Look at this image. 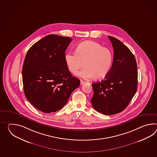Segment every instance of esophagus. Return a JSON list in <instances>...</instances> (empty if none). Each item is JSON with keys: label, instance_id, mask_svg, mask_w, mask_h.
I'll return each instance as SVG.
<instances>
[{"label": "esophagus", "instance_id": "esophagus-1", "mask_svg": "<svg viewBox=\"0 0 157 157\" xmlns=\"http://www.w3.org/2000/svg\"><path fill=\"white\" fill-rule=\"evenodd\" d=\"M86 83V82H84L83 80H80V84L83 85L84 84Z\"/></svg>", "mask_w": 157, "mask_h": 157}]
</instances>
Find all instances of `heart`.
Returning a JSON list of instances; mask_svg holds the SVG:
<instances>
[{
  "instance_id": "1",
  "label": "heart",
  "mask_w": 157,
  "mask_h": 157,
  "mask_svg": "<svg viewBox=\"0 0 157 157\" xmlns=\"http://www.w3.org/2000/svg\"><path fill=\"white\" fill-rule=\"evenodd\" d=\"M65 59L71 73H77L83 66L85 68L78 74L84 79H101L106 77L112 67L113 54L110 49L103 47L96 42L86 40L80 43L75 53H66Z\"/></svg>"
}]
</instances>
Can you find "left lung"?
<instances>
[{"mask_svg":"<svg viewBox=\"0 0 157 157\" xmlns=\"http://www.w3.org/2000/svg\"><path fill=\"white\" fill-rule=\"evenodd\" d=\"M114 48L112 67L104 80L92 84L94 108L105 115L122 112L136 94L137 66L129 48L119 40L109 36Z\"/></svg>","mask_w":157,"mask_h":157,"instance_id":"1","label":"left lung"}]
</instances>
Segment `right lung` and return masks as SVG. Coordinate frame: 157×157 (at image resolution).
<instances>
[{"label":"right lung","mask_w":157,"mask_h":157,"mask_svg":"<svg viewBox=\"0 0 157 157\" xmlns=\"http://www.w3.org/2000/svg\"><path fill=\"white\" fill-rule=\"evenodd\" d=\"M72 39L50 34L29 49L22 66L24 94L34 107L45 113L56 112L66 104L72 92L80 86L65 59Z\"/></svg>","instance_id":"obj_1"}]
</instances>
